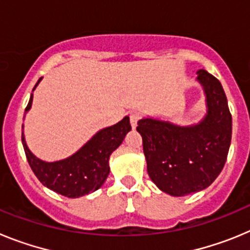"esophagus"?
<instances>
[{
	"label": "esophagus",
	"mask_w": 250,
	"mask_h": 250,
	"mask_svg": "<svg viewBox=\"0 0 250 250\" xmlns=\"http://www.w3.org/2000/svg\"><path fill=\"white\" fill-rule=\"evenodd\" d=\"M139 115L135 114V112H131L130 114V124H131L132 129H135L136 126H138V121H139Z\"/></svg>",
	"instance_id": "34e87169"
}]
</instances>
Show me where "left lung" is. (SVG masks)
Segmentation results:
<instances>
[{
    "mask_svg": "<svg viewBox=\"0 0 250 250\" xmlns=\"http://www.w3.org/2000/svg\"><path fill=\"white\" fill-rule=\"evenodd\" d=\"M205 94L207 114L193 125L154 118L139 120L147 174L161 191L173 196L204 190L224 167L231 140V115L218 79L196 72Z\"/></svg>",
    "mask_w": 250,
    "mask_h": 250,
    "instance_id": "obj_1",
    "label": "left lung"
}]
</instances>
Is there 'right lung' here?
I'll return each mask as SVG.
<instances>
[{
    "mask_svg": "<svg viewBox=\"0 0 250 250\" xmlns=\"http://www.w3.org/2000/svg\"><path fill=\"white\" fill-rule=\"evenodd\" d=\"M41 80L42 77L37 81L32 91H35ZM32 99L34 94H31L25 114L30 111ZM130 130V119L125 116L118 124L96 132L71 156L51 163L41 160L31 152L23 131L22 145L31 169L45 187L67 198H80L96 191L105 183L110 173V155L120 146Z\"/></svg>",
    "mask_w": 250,
    "mask_h": 250,
    "instance_id": "obj_1",
    "label": "right lung"
}]
</instances>
